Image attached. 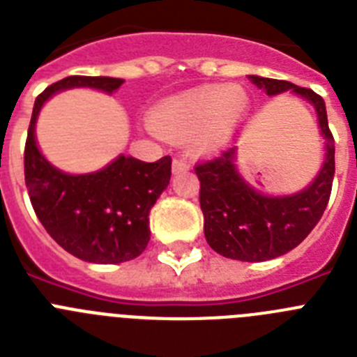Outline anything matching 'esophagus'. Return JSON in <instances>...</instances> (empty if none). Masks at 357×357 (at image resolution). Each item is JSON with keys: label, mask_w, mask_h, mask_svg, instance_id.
Returning <instances> with one entry per match:
<instances>
[{"label": "esophagus", "mask_w": 357, "mask_h": 357, "mask_svg": "<svg viewBox=\"0 0 357 357\" xmlns=\"http://www.w3.org/2000/svg\"><path fill=\"white\" fill-rule=\"evenodd\" d=\"M172 168H173V173H175V175H178V173L188 172L189 164L185 162L184 159H175V160H173V164H172Z\"/></svg>", "instance_id": "obj_1"}]
</instances>
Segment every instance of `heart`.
<instances>
[{
  "instance_id": "b5f03b06",
  "label": "heart",
  "mask_w": 357,
  "mask_h": 357,
  "mask_svg": "<svg viewBox=\"0 0 357 357\" xmlns=\"http://www.w3.org/2000/svg\"><path fill=\"white\" fill-rule=\"evenodd\" d=\"M248 107L250 98L239 85H202L159 103L146 130L185 143L195 155H214L234 137Z\"/></svg>"
}]
</instances>
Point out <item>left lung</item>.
Returning a JSON list of instances; mask_svg holds the SVG:
<instances>
[{"instance_id":"8db88e82","label":"left lung","mask_w":357,"mask_h":357,"mask_svg":"<svg viewBox=\"0 0 357 357\" xmlns=\"http://www.w3.org/2000/svg\"><path fill=\"white\" fill-rule=\"evenodd\" d=\"M252 84L268 96L291 91L317 112L320 135L326 141V159L311 184L291 195H266L248 184L239 173L238 148L218 159L198 164L204 234L214 252L247 263L275 259L298 247L320 222L331 197L334 178V139L327 123L324 98L314 91L286 80L248 75Z\"/></svg>"}]
</instances>
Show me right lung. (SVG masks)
Masks as SVG:
<instances>
[{
	"mask_svg": "<svg viewBox=\"0 0 357 357\" xmlns=\"http://www.w3.org/2000/svg\"><path fill=\"white\" fill-rule=\"evenodd\" d=\"M125 80L68 77L37 96L24 146V181L39 222L66 252L87 263L116 264L135 259L150 241V209L168 188L172 159L144 162L118 155L105 168L71 175L53 166L36 139L43 105L68 89L112 94Z\"/></svg>",
	"mask_w": 357,
	"mask_h": 357,
	"instance_id": "1",
	"label": "right lung"
}]
</instances>
